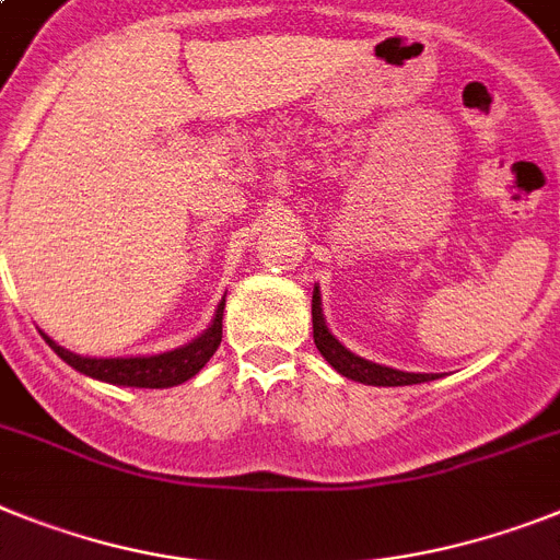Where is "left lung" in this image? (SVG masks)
Masks as SVG:
<instances>
[{
    "label": "left lung",
    "mask_w": 560,
    "mask_h": 560,
    "mask_svg": "<svg viewBox=\"0 0 560 560\" xmlns=\"http://www.w3.org/2000/svg\"><path fill=\"white\" fill-rule=\"evenodd\" d=\"M313 338H316V347L324 355V361H327L336 373H341L345 378H352V382L359 384H373V387H407V384H424L439 378L435 373H404V370L384 368V364H375V361L361 359V355L347 350V347L332 336L327 322H324L322 290L318 288H313Z\"/></svg>",
    "instance_id": "left-lung-1"
}]
</instances>
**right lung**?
<instances>
[{
    "instance_id": "obj_1",
    "label": "right lung",
    "mask_w": 560,
    "mask_h": 560,
    "mask_svg": "<svg viewBox=\"0 0 560 560\" xmlns=\"http://www.w3.org/2000/svg\"><path fill=\"white\" fill-rule=\"evenodd\" d=\"M222 316H224V299L215 307L213 318H210L208 330L196 336L187 345L176 347V350L159 352V355H125V359H93V355H77V352L65 350L62 345H56L54 338L45 336L50 350L79 370L82 375H91L96 382L116 384V387H148V389H164L185 384L187 378L199 373L210 361L219 345H222Z\"/></svg>"
}]
</instances>
